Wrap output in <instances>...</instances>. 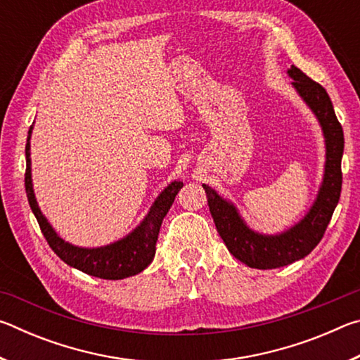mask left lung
I'll return each mask as SVG.
<instances>
[{
  "label": "left lung",
  "instance_id": "left-lung-1",
  "mask_svg": "<svg viewBox=\"0 0 360 360\" xmlns=\"http://www.w3.org/2000/svg\"><path fill=\"white\" fill-rule=\"evenodd\" d=\"M292 87L318 119L326 143L324 176L313 205L300 221L279 233H260L251 229L236 206L203 184L211 216L225 246L233 257L259 270H271L300 260L321 241L330 217L337 208L341 192V157L343 129L335 115L326 89L292 65L288 70Z\"/></svg>",
  "mask_w": 360,
  "mask_h": 360
}]
</instances>
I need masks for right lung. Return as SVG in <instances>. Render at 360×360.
<instances>
[{
    "instance_id": "right-lung-1",
    "label": "right lung",
    "mask_w": 360,
    "mask_h": 360,
    "mask_svg": "<svg viewBox=\"0 0 360 360\" xmlns=\"http://www.w3.org/2000/svg\"><path fill=\"white\" fill-rule=\"evenodd\" d=\"M32 133L33 125L28 130L27 138V173H25V191L28 197L30 208H32L34 217L38 219L42 235L46 236L49 246L56 252L65 264L72 268H77L90 276H96L101 279H124L129 276H135L148 268L155 255V243L158 238V231L163 217L167 216L168 210L172 208L174 197L182 188L181 181H173L168 184L160 195L152 203L148 214L139 225H136L129 235L124 236L109 245L100 248H82L71 245L60 236L56 229L52 227L47 217L42 214L38 202L34 197L33 179H32Z\"/></svg>"
}]
</instances>
